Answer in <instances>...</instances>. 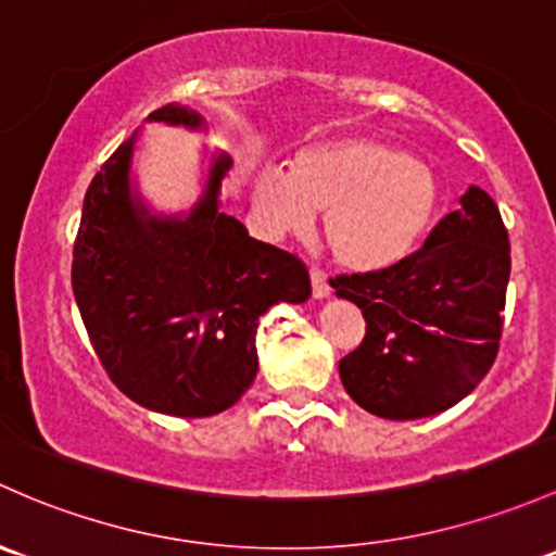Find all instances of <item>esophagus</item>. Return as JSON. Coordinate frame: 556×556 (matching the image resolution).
Returning <instances> with one entry per match:
<instances>
[{
  "label": "esophagus",
  "instance_id": "1",
  "mask_svg": "<svg viewBox=\"0 0 556 556\" xmlns=\"http://www.w3.org/2000/svg\"><path fill=\"white\" fill-rule=\"evenodd\" d=\"M312 293H314V298H325V295H330V285H327V277L323 271H319L317 266H312Z\"/></svg>",
  "mask_w": 556,
  "mask_h": 556
}]
</instances>
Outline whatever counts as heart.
Wrapping results in <instances>:
<instances>
[{"label":"heart","mask_w":556,"mask_h":556,"mask_svg":"<svg viewBox=\"0 0 556 556\" xmlns=\"http://www.w3.org/2000/svg\"><path fill=\"white\" fill-rule=\"evenodd\" d=\"M253 202L271 229L303 231L325 210L323 239L338 263L378 271L413 250L437 210V180L407 151L343 138L295 156L288 178L261 173Z\"/></svg>","instance_id":"heart-1"}]
</instances>
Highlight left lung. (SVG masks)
<instances>
[{
  "instance_id": "left-lung-1",
  "label": "left lung",
  "mask_w": 556,
  "mask_h": 556,
  "mask_svg": "<svg viewBox=\"0 0 556 556\" xmlns=\"http://www.w3.org/2000/svg\"><path fill=\"white\" fill-rule=\"evenodd\" d=\"M509 233L495 202L471 186L416 253L367 274H338L365 338L338 362L343 389L378 418L437 416L488 376L504 332Z\"/></svg>"
}]
</instances>
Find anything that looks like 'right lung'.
Here are the masks:
<instances>
[{"mask_svg":"<svg viewBox=\"0 0 556 556\" xmlns=\"http://www.w3.org/2000/svg\"><path fill=\"white\" fill-rule=\"evenodd\" d=\"M149 119L200 127L186 106ZM132 140L101 165L85 194L72 288L111 383L149 410L180 418L224 413L258 372L255 330L277 303H303L312 279L295 253L253 239L218 213L229 160L186 220L149 218L130 197Z\"/></svg>","mask_w":556,"mask_h":556,"instance_id":"right-lung-1","label":"right lung"}]
</instances>
